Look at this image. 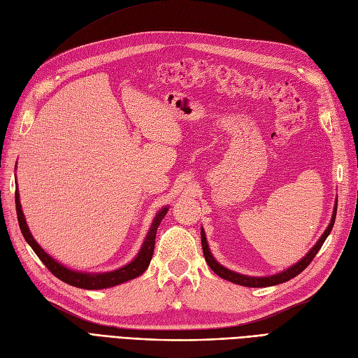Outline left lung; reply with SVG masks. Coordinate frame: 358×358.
<instances>
[{"mask_svg":"<svg viewBox=\"0 0 358 358\" xmlns=\"http://www.w3.org/2000/svg\"><path fill=\"white\" fill-rule=\"evenodd\" d=\"M336 210H338V201H336L334 204V210H333V216H331V221L329 224V227L326 229V231L322 233V236L320 237V241L313 245V248L310 249V251L303 257L299 263H296L294 266L288 267L287 270H284V272H279L276 275H272V276H263V278H258V276H246V275H241V273H236L233 272V270L227 268L224 266H221L216 259L213 258L210 249H209V245H208V241H206V234H204V230L201 229V246H203V254H204V258H206V263L209 264V267L213 270V272L218 275L220 278L222 279H227L230 280V282L233 284H237V285H243V287H251V288H262V287H272V285H278V284H282V282H287V280L292 279L294 276H297L299 273H301L303 270H305L310 262L313 259V257H315L318 254V251L321 249L322 243L326 242L327 236L330 234L331 229H333V224H334V220H336Z\"/></svg>","mask_w":358,"mask_h":358,"instance_id":"1","label":"left lung"}]
</instances>
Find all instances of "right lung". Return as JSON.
<instances>
[{
  "label": "right lung",
  "instance_id": "add662e5",
  "mask_svg": "<svg viewBox=\"0 0 358 358\" xmlns=\"http://www.w3.org/2000/svg\"><path fill=\"white\" fill-rule=\"evenodd\" d=\"M16 197V213H17V221H19V227L20 231H22L25 241L28 242V245L32 248V251L37 254V257L41 259V263L45 264L50 272L55 275L58 279H61L62 282H66L69 285L78 287V288H83V289H103V288H110L119 284H124L127 280H131L137 276L142 275L145 270L149 267L150 259H152L154 255V248H155V237H157V230L158 227L164 218L169 208H162L161 210H158V213L155 215V218L152 221V225L145 237V242L140 248V251L137 254V257L133 259L131 263H128L127 266L117 268V270H112V272H104V273H86V272H76V270H71L66 266H62L61 263H58L57 259H53L45 249H43L37 242L34 237H32L25 216L22 212V206H20V200H19V191L16 189L15 192Z\"/></svg>",
  "mask_w": 358,
  "mask_h": 358
}]
</instances>
